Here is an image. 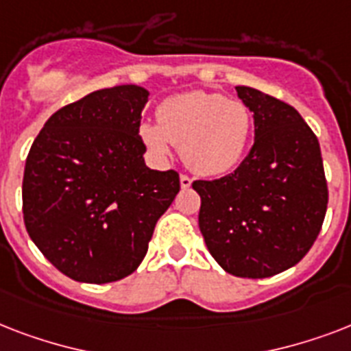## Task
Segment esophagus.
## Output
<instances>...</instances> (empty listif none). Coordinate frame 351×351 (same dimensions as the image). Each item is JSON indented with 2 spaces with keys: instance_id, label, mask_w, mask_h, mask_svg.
Masks as SVG:
<instances>
[{
  "instance_id": "34e87169",
  "label": "esophagus",
  "mask_w": 351,
  "mask_h": 351,
  "mask_svg": "<svg viewBox=\"0 0 351 351\" xmlns=\"http://www.w3.org/2000/svg\"><path fill=\"white\" fill-rule=\"evenodd\" d=\"M193 180H191V176H187V175H180V186L184 187V189H187V187H191Z\"/></svg>"
}]
</instances>
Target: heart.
<instances>
[{
	"label": "heart",
	"instance_id": "b5f03b06",
	"mask_svg": "<svg viewBox=\"0 0 351 351\" xmlns=\"http://www.w3.org/2000/svg\"><path fill=\"white\" fill-rule=\"evenodd\" d=\"M158 121H142L138 136L158 158L180 147L182 160L202 176H219L239 164L253 132V112L239 100L219 93L191 90L165 98Z\"/></svg>",
	"mask_w": 351,
	"mask_h": 351
}]
</instances>
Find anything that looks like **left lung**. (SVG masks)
I'll return each instance as SVG.
<instances>
[{
  "label": "left lung",
  "instance_id": "obj_1",
  "mask_svg": "<svg viewBox=\"0 0 351 351\" xmlns=\"http://www.w3.org/2000/svg\"><path fill=\"white\" fill-rule=\"evenodd\" d=\"M255 120L242 164L217 180H195L198 226L209 253L242 278L273 277L304 258L321 233L328 184L321 145L297 109L239 85Z\"/></svg>",
  "mask_w": 351,
  "mask_h": 351
}]
</instances>
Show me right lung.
I'll return each instance as SVG.
<instances>
[{"mask_svg": "<svg viewBox=\"0 0 351 351\" xmlns=\"http://www.w3.org/2000/svg\"><path fill=\"white\" fill-rule=\"evenodd\" d=\"M149 93L138 85L95 90L52 114L23 175L27 233L73 280L114 282L147 253L180 176L149 169L138 136Z\"/></svg>", "mask_w": 351, "mask_h": 351, "instance_id": "obj_1", "label": "right lung"}]
</instances>
